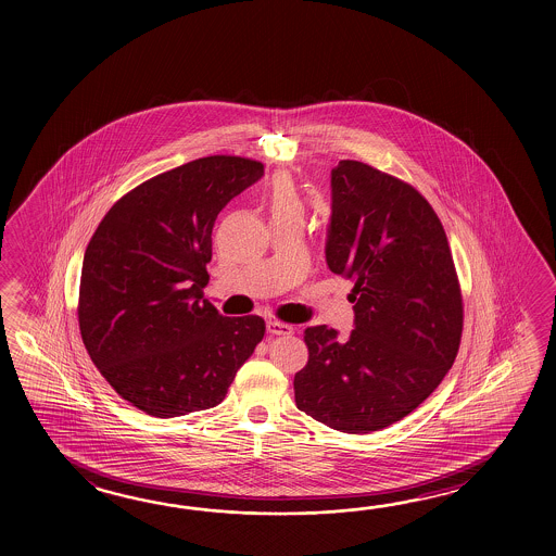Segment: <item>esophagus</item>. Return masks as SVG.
<instances>
[{
  "label": "esophagus",
  "mask_w": 556,
  "mask_h": 556,
  "mask_svg": "<svg viewBox=\"0 0 556 556\" xmlns=\"http://www.w3.org/2000/svg\"><path fill=\"white\" fill-rule=\"evenodd\" d=\"M266 330H268V333H273V336H290L292 333V326L278 321V319H268L266 321Z\"/></svg>",
  "instance_id": "1"
}]
</instances>
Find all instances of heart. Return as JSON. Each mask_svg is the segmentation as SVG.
Instances as JSON below:
<instances>
[{"mask_svg": "<svg viewBox=\"0 0 556 556\" xmlns=\"http://www.w3.org/2000/svg\"><path fill=\"white\" fill-rule=\"evenodd\" d=\"M266 204L270 218H302L304 216V202L295 189V182L286 175L273 180L270 189L266 192Z\"/></svg>", "mask_w": 556, "mask_h": 556, "instance_id": "b5f03b06", "label": "heart"}]
</instances>
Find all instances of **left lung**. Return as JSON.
Here are the masks:
<instances>
[{
    "instance_id": "obj_1",
    "label": "left lung",
    "mask_w": 556,
    "mask_h": 556,
    "mask_svg": "<svg viewBox=\"0 0 556 556\" xmlns=\"http://www.w3.org/2000/svg\"><path fill=\"white\" fill-rule=\"evenodd\" d=\"M326 261L354 282L355 330H304L295 405L343 433L400 421L438 390L462 343L463 295L450 242L426 197L359 161L331 170Z\"/></svg>"
}]
</instances>
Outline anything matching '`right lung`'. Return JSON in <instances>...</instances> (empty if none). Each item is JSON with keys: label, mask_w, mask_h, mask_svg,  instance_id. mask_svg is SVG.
<instances>
[{"label": "right lung", "mask_w": 556, "mask_h": 556, "mask_svg": "<svg viewBox=\"0 0 556 556\" xmlns=\"http://www.w3.org/2000/svg\"><path fill=\"white\" fill-rule=\"evenodd\" d=\"M264 175L213 154L149 178L103 216L85 250L79 330L109 386L153 417L211 409L262 342L261 316L228 318L204 298L218 213Z\"/></svg>", "instance_id": "obj_1"}]
</instances>
